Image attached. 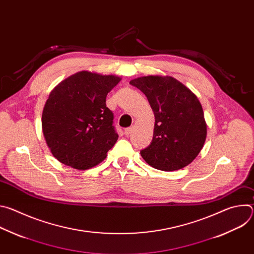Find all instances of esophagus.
<instances>
[{
	"label": "esophagus",
	"instance_id": "1",
	"mask_svg": "<svg viewBox=\"0 0 254 254\" xmlns=\"http://www.w3.org/2000/svg\"><path fill=\"white\" fill-rule=\"evenodd\" d=\"M132 130H133V127H127L126 129H125V134L126 135H129L131 132H132Z\"/></svg>",
	"mask_w": 254,
	"mask_h": 254
}]
</instances>
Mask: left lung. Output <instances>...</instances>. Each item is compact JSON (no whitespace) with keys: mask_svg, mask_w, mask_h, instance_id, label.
I'll return each mask as SVG.
<instances>
[{"mask_svg":"<svg viewBox=\"0 0 254 254\" xmlns=\"http://www.w3.org/2000/svg\"><path fill=\"white\" fill-rule=\"evenodd\" d=\"M147 96L155 115L150 146L140 151L151 167L162 171L183 169L203 148L207 126L197 96L171 76L150 75L129 82Z\"/></svg>","mask_w":254,"mask_h":254,"instance_id":"8db88e82","label":"left lung"}]
</instances>
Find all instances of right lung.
<instances>
[{"mask_svg":"<svg viewBox=\"0 0 254 254\" xmlns=\"http://www.w3.org/2000/svg\"><path fill=\"white\" fill-rule=\"evenodd\" d=\"M121 79L80 71L50 92L42 114V130L60 163L77 170L90 169L115 146L119 135L105 99Z\"/></svg>","mask_w":254,"mask_h":254,"instance_id":"obj_1","label":"right lung"}]
</instances>
